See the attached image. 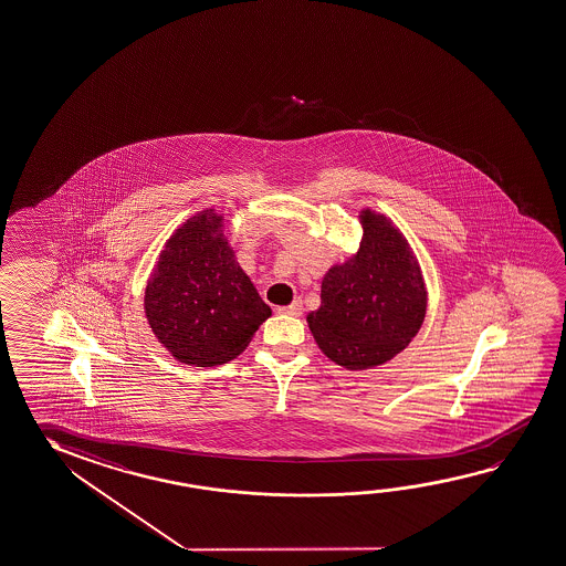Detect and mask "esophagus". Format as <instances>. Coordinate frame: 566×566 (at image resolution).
I'll return each mask as SVG.
<instances>
[{
	"label": "esophagus",
	"instance_id": "obj_1",
	"mask_svg": "<svg viewBox=\"0 0 566 566\" xmlns=\"http://www.w3.org/2000/svg\"><path fill=\"white\" fill-rule=\"evenodd\" d=\"M277 313L291 314V316H301V313H303V303H301L298 298H295V301H293L289 306H279Z\"/></svg>",
	"mask_w": 566,
	"mask_h": 566
}]
</instances>
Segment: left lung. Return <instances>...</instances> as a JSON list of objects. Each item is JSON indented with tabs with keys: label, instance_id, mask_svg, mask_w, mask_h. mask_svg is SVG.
Masks as SVG:
<instances>
[{
	"label": "left lung",
	"instance_id": "1",
	"mask_svg": "<svg viewBox=\"0 0 566 566\" xmlns=\"http://www.w3.org/2000/svg\"><path fill=\"white\" fill-rule=\"evenodd\" d=\"M358 252L324 273L321 306L306 323L326 358L358 371L411 344L427 316V285L413 248L381 212L361 208Z\"/></svg>",
	"mask_w": 566,
	"mask_h": 566
}]
</instances>
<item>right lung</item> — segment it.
Returning <instances> with one entry per match:
<instances>
[{"instance_id":"1","label":"right lung","mask_w":566,"mask_h":566,"mask_svg":"<svg viewBox=\"0 0 566 566\" xmlns=\"http://www.w3.org/2000/svg\"><path fill=\"white\" fill-rule=\"evenodd\" d=\"M155 338L182 364L210 368L238 358L271 316L235 260L224 216L189 218L163 245L144 295Z\"/></svg>"}]
</instances>
